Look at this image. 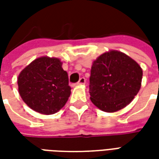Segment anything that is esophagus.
Returning <instances> with one entry per match:
<instances>
[{
  "mask_svg": "<svg viewBox=\"0 0 159 159\" xmlns=\"http://www.w3.org/2000/svg\"><path fill=\"white\" fill-rule=\"evenodd\" d=\"M85 83H86V79H85L84 77H81L79 79V81H78L77 84H79V85H83V84H85Z\"/></svg>",
  "mask_w": 159,
  "mask_h": 159,
  "instance_id": "34e87169",
  "label": "esophagus"
}]
</instances>
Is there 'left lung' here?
Listing matches in <instances>:
<instances>
[{"label":"left lung","mask_w":159,"mask_h":159,"mask_svg":"<svg viewBox=\"0 0 159 159\" xmlns=\"http://www.w3.org/2000/svg\"><path fill=\"white\" fill-rule=\"evenodd\" d=\"M90 72V100L106 112L127 107L140 91L143 75L136 61L117 50L99 56Z\"/></svg>","instance_id":"obj_1"}]
</instances>
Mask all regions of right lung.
<instances>
[{
  "mask_svg": "<svg viewBox=\"0 0 159 159\" xmlns=\"http://www.w3.org/2000/svg\"><path fill=\"white\" fill-rule=\"evenodd\" d=\"M19 93L36 112L51 115L62 108L70 95L68 74L58 58L42 56L22 70L18 77Z\"/></svg>",
  "mask_w": 159,
  "mask_h": 159,
  "instance_id": "add662e5",
  "label": "right lung"
}]
</instances>
